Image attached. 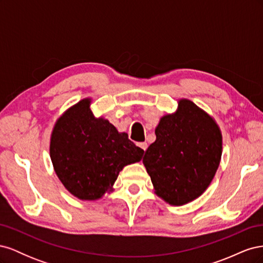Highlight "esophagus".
Listing matches in <instances>:
<instances>
[{"mask_svg":"<svg viewBox=\"0 0 263 263\" xmlns=\"http://www.w3.org/2000/svg\"><path fill=\"white\" fill-rule=\"evenodd\" d=\"M137 146H139V147H140L142 150H144V151H146V150H147V148H148L147 142H139V144H138Z\"/></svg>","mask_w":263,"mask_h":263,"instance_id":"34e87169","label":"esophagus"}]
</instances>
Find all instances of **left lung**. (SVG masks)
Returning a JSON list of instances; mask_svg holds the SVG:
<instances>
[{
  "label": "left lung",
  "instance_id": "left-lung-1",
  "mask_svg": "<svg viewBox=\"0 0 263 263\" xmlns=\"http://www.w3.org/2000/svg\"><path fill=\"white\" fill-rule=\"evenodd\" d=\"M155 133L156 141L142 159L155 193L174 206L194 201L209 187L220 162L217 123L192 101L181 99L177 112L162 116Z\"/></svg>",
  "mask_w": 263,
  "mask_h": 263
}]
</instances>
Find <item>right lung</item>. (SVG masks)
Returning <instances> with one entry per match:
<instances>
[{"instance_id":"1","label":"right lung","mask_w":263,"mask_h":263,"mask_svg":"<svg viewBox=\"0 0 263 263\" xmlns=\"http://www.w3.org/2000/svg\"><path fill=\"white\" fill-rule=\"evenodd\" d=\"M86 98L67 109L55 122L50 158L57 177L82 201H97L113 192L119 172L139 162L144 150L118 133L107 119L95 117Z\"/></svg>"}]
</instances>
